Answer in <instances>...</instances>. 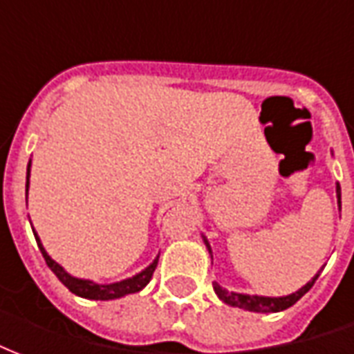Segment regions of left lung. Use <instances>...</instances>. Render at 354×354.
<instances>
[{
  "instance_id": "8db88e82",
  "label": "left lung",
  "mask_w": 354,
  "mask_h": 354,
  "mask_svg": "<svg viewBox=\"0 0 354 354\" xmlns=\"http://www.w3.org/2000/svg\"><path fill=\"white\" fill-rule=\"evenodd\" d=\"M335 197H337V207L342 210V187L339 184H335ZM203 241H205V245H207V250L210 252V258H212V248H210V243H208V239L205 235H201ZM322 271V269H320ZM320 271H317V274L313 277L311 281L304 284L301 288L296 290V292H292L288 296H258V294H243V292H230L227 288H223L220 286L218 282H212V286H214V292L218 294V297L222 299L223 304L231 305V307H239V309H245V311H254V313H279L284 311V309H288L292 305L296 304L297 299L301 296H305L311 286L315 284V281L319 279Z\"/></svg>"
}]
</instances>
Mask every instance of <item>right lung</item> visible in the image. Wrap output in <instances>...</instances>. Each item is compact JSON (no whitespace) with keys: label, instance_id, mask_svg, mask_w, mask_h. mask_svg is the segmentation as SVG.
Returning a JSON list of instances; mask_svg holds the SVG:
<instances>
[{"label":"right lung","instance_id":"1","mask_svg":"<svg viewBox=\"0 0 354 354\" xmlns=\"http://www.w3.org/2000/svg\"><path fill=\"white\" fill-rule=\"evenodd\" d=\"M30 170H32V159L28 161V169H26V201H28V187H30ZM32 223V222H30ZM34 231V237L37 241V246H39V250H41L43 258L47 261V266L53 273L57 274L58 281L64 284L66 288L70 290L72 294L80 297H85V299H100V301H108V299H117V297H123L129 296V294H134V292H140L142 288H146L147 282L151 281V277H153L155 267H157V261H159V256L155 258L146 269H142L140 273L132 274L129 279H123V281H117V282H109V284H100V282H94L88 281V279H80V277H73L66 271L64 267L57 263V261L50 258L47 250H45V246H43L41 239L39 235Z\"/></svg>","mask_w":354,"mask_h":354}]
</instances>
